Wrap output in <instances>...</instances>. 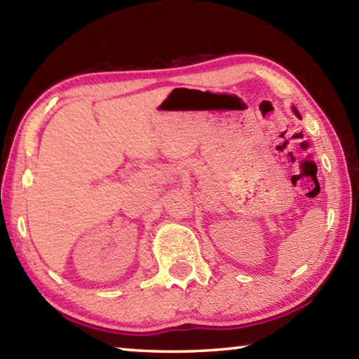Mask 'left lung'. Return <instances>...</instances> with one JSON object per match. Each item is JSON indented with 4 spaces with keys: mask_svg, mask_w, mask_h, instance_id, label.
Wrapping results in <instances>:
<instances>
[{
    "mask_svg": "<svg viewBox=\"0 0 359 359\" xmlns=\"http://www.w3.org/2000/svg\"><path fill=\"white\" fill-rule=\"evenodd\" d=\"M293 111H294V114L297 115V117H299V112H297V111H296V109H293Z\"/></svg>",
    "mask_w": 359,
    "mask_h": 359,
    "instance_id": "8db88e82",
    "label": "left lung"
}]
</instances>
